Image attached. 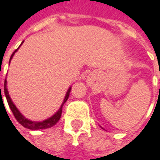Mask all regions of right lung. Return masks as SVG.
Instances as JSON below:
<instances>
[{
	"label": "right lung",
	"instance_id": "right-lung-1",
	"mask_svg": "<svg viewBox=\"0 0 160 160\" xmlns=\"http://www.w3.org/2000/svg\"><path fill=\"white\" fill-rule=\"evenodd\" d=\"M18 50V48L13 52V54L11 55V57H10V60L12 59V57H13V55L15 54V52ZM70 91H71V87L68 89V91H67V93H66V95H65V98H64V99H63V102H62V106H61V108H60V110L53 115V116H51L50 118H48V119H47V120H45V121H43V122H32V121H30V120H28V119H26L19 112H18V110L17 109V107L15 106V104L12 102V99L10 98V97H9V94H8V91H7V88H6V79L4 81V95H5V97H6V100H7V102H8V105H9V107H10V109H11V111H12V112H13V114H14V116H15V118L17 119V121L21 125V126H23L24 128H29V129H32V130H37V129H46V128H51V127H53V126H55L57 123H58V121L60 120V118H61V115H62V105L66 102V100H67V98H68V97H69V94H70ZM0 94H1V85H0ZM1 96H2V94H1Z\"/></svg>",
	"mask_w": 160,
	"mask_h": 160
}]
</instances>
